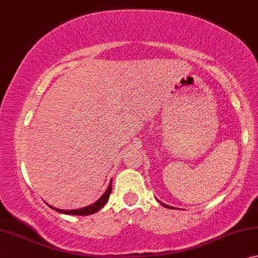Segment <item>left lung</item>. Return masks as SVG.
I'll return each instance as SVG.
<instances>
[{
	"instance_id": "left-lung-1",
	"label": "left lung",
	"mask_w": 258,
	"mask_h": 258,
	"mask_svg": "<svg viewBox=\"0 0 258 258\" xmlns=\"http://www.w3.org/2000/svg\"><path fill=\"white\" fill-rule=\"evenodd\" d=\"M159 202H160V201H159ZM160 203H161V205L164 206V207H166V208H170V209L174 208V207H170V206H168V205H165V203H162V202H160Z\"/></svg>"
}]
</instances>
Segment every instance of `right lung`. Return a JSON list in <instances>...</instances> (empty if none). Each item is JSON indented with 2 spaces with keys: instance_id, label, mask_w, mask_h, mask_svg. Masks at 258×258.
Wrapping results in <instances>:
<instances>
[{
  "instance_id": "obj_1",
  "label": "right lung",
  "mask_w": 258,
  "mask_h": 258,
  "mask_svg": "<svg viewBox=\"0 0 258 258\" xmlns=\"http://www.w3.org/2000/svg\"><path fill=\"white\" fill-rule=\"evenodd\" d=\"M112 191V180L110 184H108L107 189L105 190V193L101 195L100 199H98V200L92 203V205H90L88 207H84V208H79V209H71V210H64V209H58V208H53L52 206H49L50 208L57 210L58 213H61V214H67V215H91V214H94L98 210L103 208V207L106 205V202L108 201V198H110V194Z\"/></svg>"
}]
</instances>
